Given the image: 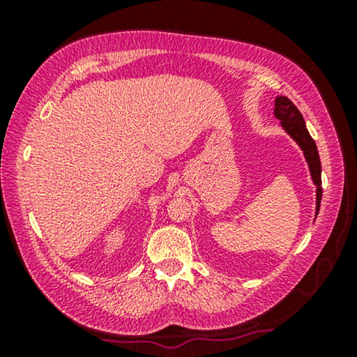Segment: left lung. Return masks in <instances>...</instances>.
Masks as SVG:
<instances>
[{"label":"left lung","mask_w":357,"mask_h":357,"mask_svg":"<svg viewBox=\"0 0 357 357\" xmlns=\"http://www.w3.org/2000/svg\"><path fill=\"white\" fill-rule=\"evenodd\" d=\"M275 116L278 120H281V126L286 130V133L301 146V149L304 151L305 160L309 164L312 180H314L317 187V213L319 214L320 209V199H321V164H320V155L317 151L315 141L312 139V136L307 130L304 116L297 107L284 96L276 97L275 100Z\"/></svg>","instance_id":"obj_1"}]
</instances>
